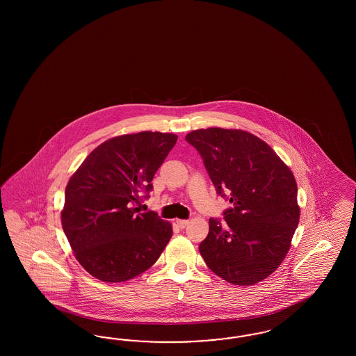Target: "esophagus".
Here are the masks:
<instances>
[{"instance_id":"esophagus-1","label":"esophagus","mask_w":356,"mask_h":356,"mask_svg":"<svg viewBox=\"0 0 356 356\" xmlns=\"http://www.w3.org/2000/svg\"><path fill=\"white\" fill-rule=\"evenodd\" d=\"M176 223H177V226L180 227V228H185V227L189 225V220H186V219H176Z\"/></svg>"}]
</instances>
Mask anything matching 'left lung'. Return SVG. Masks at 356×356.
<instances>
[{"label": "left lung", "mask_w": 356, "mask_h": 356, "mask_svg": "<svg viewBox=\"0 0 356 356\" xmlns=\"http://www.w3.org/2000/svg\"><path fill=\"white\" fill-rule=\"evenodd\" d=\"M204 159L216 193L229 197L225 222L209 220L200 253L209 269L252 286L278 269L300 219L291 170L266 142L238 129L207 128L185 137Z\"/></svg>", "instance_id": "left-lung-1"}]
</instances>
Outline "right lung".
I'll use <instances>...</instances> for the list:
<instances>
[{
  "instance_id": "obj_1",
  "label": "right lung",
  "mask_w": 356,
  "mask_h": 356,
  "mask_svg": "<svg viewBox=\"0 0 356 356\" xmlns=\"http://www.w3.org/2000/svg\"><path fill=\"white\" fill-rule=\"evenodd\" d=\"M177 136L140 131L99 145L70 177L61 223L82 268L102 282L131 280L159 259L172 225L140 213L142 197L172 150Z\"/></svg>"
}]
</instances>
